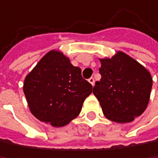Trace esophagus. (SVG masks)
Returning <instances> with one entry per match:
<instances>
[{"mask_svg": "<svg viewBox=\"0 0 158 158\" xmlns=\"http://www.w3.org/2000/svg\"><path fill=\"white\" fill-rule=\"evenodd\" d=\"M88 82H89V83H90V84H91V85L94 86V85H95V79H94L93 77H91V78L88 80Z\"/></svg>", "mask_w": 158, "mask_h": 158, "instance_id": "34e87169", "label": "esophagus"}]
</instances>
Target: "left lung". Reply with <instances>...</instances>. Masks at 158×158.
<instances>
[{"mask_svg":"<svg viewBox=\"0 0 158 158\" xmlns=\"http://www.w3.org/2000/svg\"><path fill=\"white\" fill-rule=\"evenodd\" d=\"M99 60L101 79L96 82L93 93L104 116L118 123L133 121L148 105L153 85L150 72L122 51Z\"/></svg>","mask_w":158,"mask_h":158,"instance_id":"obj_1","label":"left lung"}]
</instances>
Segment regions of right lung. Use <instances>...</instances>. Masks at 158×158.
<instances>
[{
	"mask_svg": "<svg viewBox=\"0 0 158 158\" xmlns=\"http://www.w3.org/2000/svg\"><path fill=\"white\" fill-rule=\"evenodd\" d=\"M61 51L46 53L26 76L23 90L31 113L53 127L70 123L81 112L92 85Z\"/></svg>",
	"mask_w": 158,
	"mask_h": 158,
	"instance_id": "add662e5",
	"label": "right lung"
}]
</instances>
